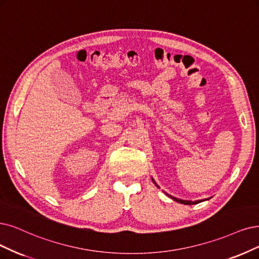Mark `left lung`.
<instances>
[{
	"mask_svg": "<svg viewBox=\"0 0 259 259\" xmlns=\"http://www.w3.org/2000/svg\"><path fill=\"white\" fill-rule=\"evenodd\" d=\"M152 179V183H154L158 188H159V186L156 184V181L154 180V178H151ZM165 193V192H164ZM168 197H170L171 199H174L175 202H177V203H180V204H184V205H195V204H198V203H202V202H205V200H208L209 198H206V199H198V200H186V199H179V198H177V197H174V196H171V195H169V194H167V193H165Z\"/></svg>",
	"mask_w": 259,
	"mask_h": 259,
	"instance_id": "obj_1",
	"label": "left lung"
}]
</instances>
